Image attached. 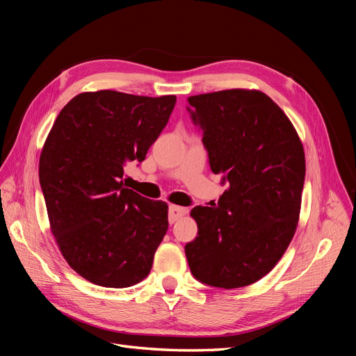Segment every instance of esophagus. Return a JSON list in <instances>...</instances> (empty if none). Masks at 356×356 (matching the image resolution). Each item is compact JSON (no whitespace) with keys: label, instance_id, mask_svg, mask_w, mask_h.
I'll return each mask as SVG.
<instances>
[{"label":"esophagus","instance_id":"obj_1","mask_svg":"<svg viewBox=\"0 0 356 356\" xmlns=\"http://www.w3.org/2000/svg\"><path fill=\"white\" fill-rule=\"evenodd\" d=\"M186 213H187L186 208L177 207V204H170V207H169V222L174 224L175 221H178L179 218L184 217Z\"/></svg>","mask_w":356,"mask_h":356}]
</instances>
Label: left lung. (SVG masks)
I'll list each match as a JSON object with an SVG mask.
<instances>
[{
	"label": "left lung",
	"instance_id": "8db88e82",
	"mask_svg": "<svg viewBox=\"0 0 356 356\" xmlns=\"http://www.w3.org/2000/svg\"><path fill=\"white\" fill-rule=\"evenodd\" d=\"M202 129L213 174L229 188L212 208L196 207V239L186 245L200 282L233 289L260 281L281 260L297 230L306 160L286 114L255 89L187 98Z\"/></svg>",
	"mask_w": 356,
	"mask_h": 356
}]
</instances>
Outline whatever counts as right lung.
<instances>
[{
    "mask_svg": "<svg viewBox=\"0 0 356 356\" xmlns=\"http://www.w3.org/2000/svg\"><path fill=\"white\" fill-rule=\"evenodd\" d=\"M175 95L83 92L63 106L40 156L50 230L72 270L106 288L145 279L168 230V203L123 187L126 161H143Z\"/></svg>",
    "mask_w": 356,
    "mask_h": 356,
    "instance_id": "obj_1",
    "label": "right lung"
}]
</instances>
